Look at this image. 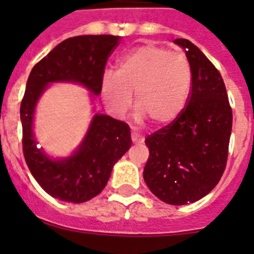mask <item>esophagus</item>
<instances>
[{
	"label": "esophagus",
	"mask_w": 254,
	"mask_h": 254,
	"mask_svg": "<svg viewBox=\"0 0 254 254\" xmlns=\"http://www.w3.org/2000/svg\"><path fill=\"white\" fill-rule=\"evenodd\" d=\"M131 138H132V141H133L134 143L143 142V137H142V136H140V134L136 133V132H133V131L131 132Z\"/></svg>",
	"instance_id": "obj_1"
}]
</instances>
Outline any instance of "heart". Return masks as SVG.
<instances>
[{
  "label": "heart",
  "instance_id": "obj_1",
  "mask_svg": "<svg viewBox=\"0 0 254 254\" xmlns=\"http://www.w3.org/2000/svg\"><path fill=\"white\" fill-rule=\"evenodd\" d=\"M192 87V68L183 53L158 46H142L123 56L116 75L102 80V96L114 116H123L134 104L137 118L168 126L185 111Z\"/></svg>",
  "mask_w": 254,
  "mask_h": 254
}]
</instances>
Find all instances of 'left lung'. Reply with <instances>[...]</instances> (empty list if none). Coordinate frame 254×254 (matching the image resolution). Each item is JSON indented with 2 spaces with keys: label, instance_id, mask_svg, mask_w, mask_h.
I'll return each instance as SVG.
<instances>
[{
  "label": "left lung",
  "instance_id": "8db88e82",
  "mask_svg": "<svg viewBox=\"0 0 254 254\" xmlns=\"http://www.w3.org/2000/svg\"><path fill=\"white\" fill-rule=\"evenodd\" d=\"M192 68L185 111L145 140L150 156L143 179L169 205L196 202L214 190L226 167L233 112L224 80L210 60L188 39H176Z\"/></svg>",
  "mask_w": 254,
  "mask_h": 254
}]
</instances>
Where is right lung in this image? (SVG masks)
I'll use <instances>...</instances> for the list:
<instances>
[{
  "mask_svg": "<svg viewBox=\"0 0 254 254\" xmlns=\"http://www.w3.org/2000/svg\"><path fill=\"white\" fill-rule=\"evenodd\" d=\"M120 39L117 35L68 38L42 58L29 75L20 105L22 152L40 187L61 201L86 202L104 190L113 165L131 147L129 126L109 116L96 114L77 151L68 159L51 160L38 149L33 136L35 104L48 82H78L99 95L105 64Z\"/></svg>",
  "mask_w": 254,
  "mask_h": 254,
  "instance_id": "1",
  "label": "right lung"
}]
</instances>
